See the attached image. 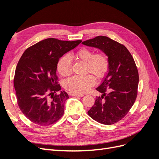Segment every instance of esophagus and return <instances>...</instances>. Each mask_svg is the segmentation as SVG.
Instances as JSON below:
<instances>
[{
    "mask_svg": "<svg viewBox=\"0 0 159 159\" xmlns=\"http://www.w3.org/2000/svg\"><path fill=\"white\" fill-rule=\"evenodd\" d=\"M70 95H72V96H75V97H80V98H82L84 96V94H75V93H74L72 92H70Z\"/></svg>",
    "mask_w": 159,
    "mask_h": 159,
    "instance_id": "1",
    "label": "esophagus"
}]
</instances>
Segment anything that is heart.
<instances>
[{"mask_svg":"<svg viewBox=\"0 0 159 159\" xmlns=\"http://www.w3.org/2000/svg\"><path fill=\"white\" fill-rule=\"evenodd\" d=\"M75 56L80 60L87 63V72L90 71L96 78L102 79L106 75L109 63L107 56L102 53L94 54V52L87 48H82L76 52ZM57 70L62 76H68L72 72V60L70 54L62 56L57 63ZM95 78L91 74L74 75L66 80L65 88L75 94L88 92L95 84Z\"/></svg>","mask_w":159,"mask_h":159,"instance_id":"obj_1","label":"heart"}]
</instances>
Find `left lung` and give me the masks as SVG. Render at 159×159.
<instances>
[{"label": "left lung", "mask_w": 159, "mask_h": 159, "mask_svg": "<svg viewBox=\"0 0 159 159\" xmlns=\"http://www.w3.org/2000/svg\"><path fill=\"white\" fill-rule=\"evenodd\" d=\"M82 44L103 52L109 63L106 75L96 88L102 98H97L88 113L98 123L113 125L125 116L137 98L139 73L135 62L125 46L107 36H98Z\"/></svg>", "instance_id": "left-lung-1"}]
</instances>
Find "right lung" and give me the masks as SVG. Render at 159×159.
Here are the masks:
<instances>
[{"label":"right lung","instance_id":"right-lung-1","mask_svg":"<svg viewBox=\"0 0 159 159\" xmlns=\"http://www.w3.org/2000/svg\"><path fill=\"white\" fill-rule=\"evenodd\" d=\"M81 42L47 38L28 48L19 60L14 78L18 104L37 125H50L63 115L69 97L57 84V64L62 56ZM56 91L60 93L54 95Z\"/></svg>","mask_w":159,"mask_h":159}]
</instances>
